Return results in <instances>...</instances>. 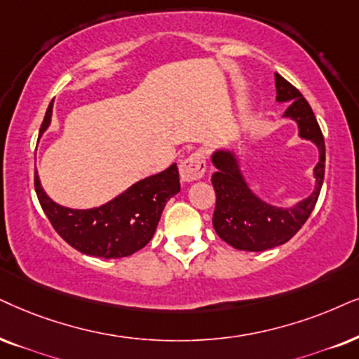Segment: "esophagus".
<instances>
[{
  "label": "esophagus",
  "instance_id": "34e87169",
  "mask_svg": "<svg viewBox=\"0 0 359 359\" xmlns=\"http://www.w3.org/2000/svg\"><path fill=\"white\" fill-rule=\"evenodd\" d=\"M180 179L184 182H194V180L202 179L205 175L207 164H205V156L202 152H194L190 154L187 158H184L180 162Z\"/></svg>",
  "mask_w": 359,
  "mask_h": 359
}]
</instances>
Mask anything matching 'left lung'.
I'll use <instances>...</instances> for the list:
<instances>
[{"label":"left lung","instance_id":"8db88e82","mask_svg":"<svg viewBox=\"0 0 359 359\" xmlns=\"http://www.w3.org/2000/svg\"><path fill=\"white\" fill-rule=\"evenodd\" d=\"M276 101L290 102L285 117L298 124L302 139L311 140L320 152L315 170V190L305 201L293 207H275L263 202L248 187L240 170L238 158L232 151L213 152L212 162L217 172L212 175L217 202L213 212V229L219 237L237 250L263 252L287 243L308 220L318 201L325 179V139L303 94L287 79L275 74Z\"/></svg>","mask_w":359,"mask_h":359}]
</instances>
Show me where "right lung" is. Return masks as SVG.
Returning <instances> with one entry per match:
<instances>
[{
    "instance_id": "obj_1",
    "label": "right lung",
    "mask_w": 359,
    "mask_h": 359,
    "mask_svg": "<svg viewBox=\"0 0 359 359\" xmlns=\"http://www.w3.org/2000/svg\"><path fill=\"white\" fill-rule=\"evenodd\" d=\"M53 101L41 124H51ZM34 189L54 230L72 248L99 258L129 257L151 242L167 201L180 192L179 169L172 164L161 174L146 177L101 207L79 210L62 207L48 197L34 172Z\"/></svg>"
}]
</instances>
